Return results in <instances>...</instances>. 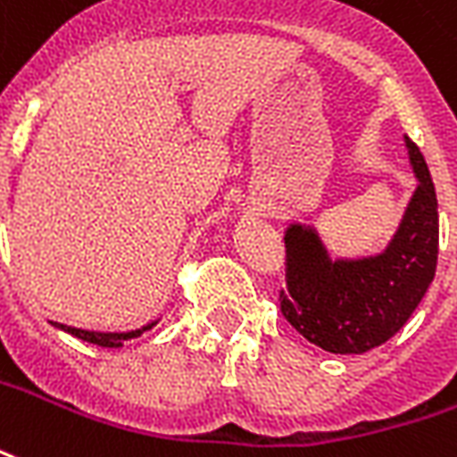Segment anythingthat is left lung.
<instances>
[{"instance_id":"obj_1","label":"left lung","mask_w":457,"mask_h":457,"mask_svg":"<svg viewBox=\"0 0 457 457\" xmlns=\"http://www.w3.org/2000/svg\"><path fill=\"white\" fill-rule=\"evenodd\" d=\"M419 188L400 232L380 256L329 262L312 229L286 235V288L278 307L297 332L329 353H363L407 324L438 259V201L424 154L407 140Z\"/></svg>"}]
</instances>
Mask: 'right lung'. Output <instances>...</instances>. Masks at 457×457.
<instances>
[{
    "label": "right lung",
    "instance_id": "right-lung-1",
    "mask_svg": "<svg viewBox=\"0 0 457 457\" xmlns=\"http://www.w3.org/2000/svg\"><path fill=\"white\" fill-rule=\"evenodd\" d=\"M60 329H65L67 334H72L77 339L89 341V344H96V346H104V349H118V346H123L125 339H135V337H140L143 332L152 329L154 324H147L143 329H135V332H125V334H101V332H87V329H77V327H67V324H57Z\"/></svg>",
    "mask_w": 457,
    "mask_h": 457
}]
</instances>
